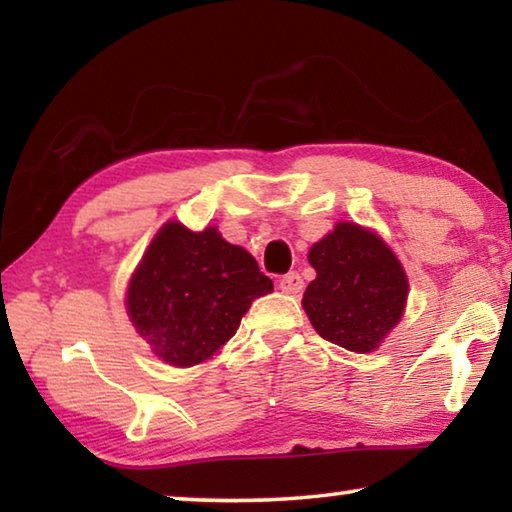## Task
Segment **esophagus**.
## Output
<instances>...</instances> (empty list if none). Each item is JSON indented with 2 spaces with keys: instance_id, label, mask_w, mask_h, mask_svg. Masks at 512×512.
I'll list each match as a JSON object with an SVG mask.
<instances>
[{
  "instance_id": "obj_1",
  "label": "esophagus",
  "mask_w": 512,
  "mask_h": 512,
  "mask_svg": "<svg viewBox=\"0 0 512 512\" xmlns=\"http://www.w3.org/2000/svg\"><path fill=\"white\" fill-rule=\"evenodd\" d=\"M302 287H305V282H302L300 273H287L280 277V289L284 293H291V296H296V293L302 291Z\"/></svg>"
}]
</instances>
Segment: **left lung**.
Wrapping results in <instances>:
<instances>
[{
  "label": "left lung",
  "instance_id": "left-lung-1",
  "mask_svg": "<svg viewBox=\"0 0 512 512\" xmlns=\"http://www.w3.org/2000/svg\"><path fill=\"white\" fill-rule=\"evenodd\" d=\"M316 280L302 307L325 341L350 352L379 348L400 323L409 280L391 248L375 232L341 221L309 250Z\"/></svg>",
  "mask_w": 512,
  "mask_h": 512
}]
</instances>
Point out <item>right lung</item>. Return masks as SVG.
<instances>
[{"label":"right lung","mask_w":512,"mask_h":512,"mask_svg":"<svg viewBox=\"0 0 512 512\" xmlns=\"http://www.w3.org/2000/svg\"><path fill=\"white\" fill-rule=\"evenodd\" d=\"M273 291L255 257L225 241L169 221L146 248L126 293L137 334L169 366L210 359L239 329L253 300Z\"/></svg>","instance_id":"add662e5"}]
</instances>
